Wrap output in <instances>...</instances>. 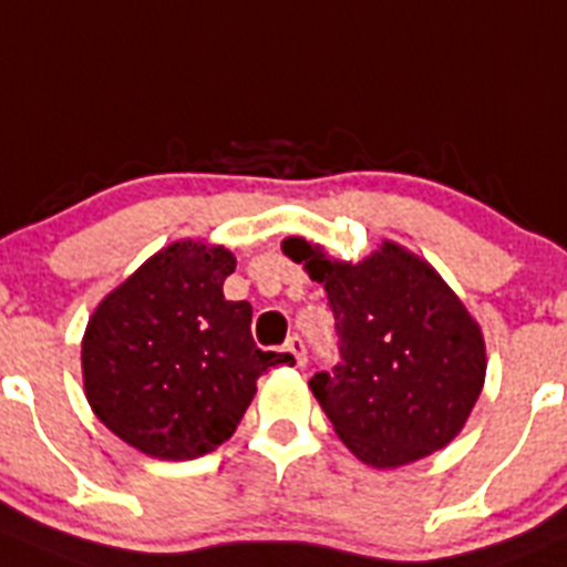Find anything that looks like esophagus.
Masks as SVG:
<instances>
[{
  "label": "esophagus",
  "instance_id": "34e87169",
  "mask_svg": "<svg viewBox=\"0 0 567 567\" xmlns=\"http://www.w3.org/2000/svg\"><path fill=\"white\" fill-rule=\"evenodd\" d=\"M287 350L295 355V364H298V368H306V364H309V355H306V344H303V339H300V337H289L287 339Z\"/></svg>",
  "mask_w": 567,
  "mask_h": 567
}]
</instances>
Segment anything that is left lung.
I'll list each match as a JSON object with an SVG mask.
<instances>
[{
    "label": "left lung",
    "mask_w": 567,
    "mask_h": 567,
    "mask_svg": "<svg viewBox=\"0 0 567 567\" xmlns=\"http://www.w3.org/2000/svg\"><path fill=\"white\" fill-rule=\"evenodd\" d=\"M280 247L326 287L337 320L342 361L309 386L339 440L373 467L445 449L487 373L482 328L449 284L395 241L359 264L328 258L300 236Z\"/></svg>",
    "instance_id": "obj_1"
}]
</instances>
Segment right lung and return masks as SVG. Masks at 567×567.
Listing matches in <instances>:
<instances>
[{"instance_id":"obj_1","label":"right lung","mask_w":567,"mask_h":567,"mask_svg":"<svg viewBox=\"0 0 567 567\" xmlns=\"http://www.w3.org/2000/svg\"><path fill=\"white\" fill-rule=\"evenodd\" d=\"M234 269L225 247L175 241L118 284L85 326V398L142 454H212L234 436L258 375L295 361L256 348L252 306L223 295Z\"/></svg>"}]
</instances>
